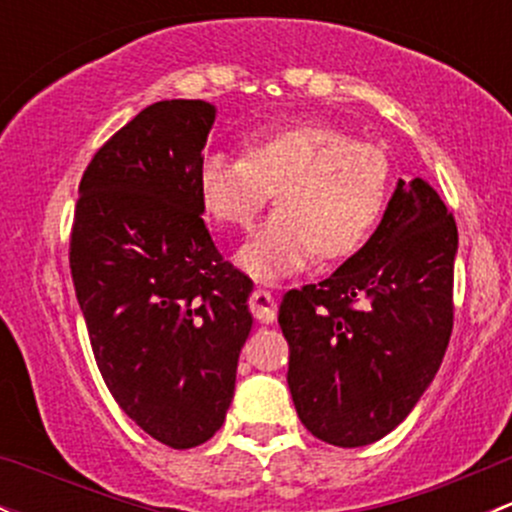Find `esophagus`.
Returning a JSON list of instances; mask_svg holds the SVG:
<instances>
[{"mask_svg": "<svg viewBox=\"0 0 512 512\" xmlns=\"http://www.w3.org/2000/svg\"><path fill=\"white\" fill-rule=\"evenodd\" d=\"M252 313H255V318L260 320V323H274L277 320V303H274L272 294L265 289H257L255 294H252Z\"/></svg>", "mask_w": 512, "mask_h": 512, "instance_id": "34e87169", "label": "esophagus"}]
</instances>
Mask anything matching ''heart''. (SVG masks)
<instances>
[{
    "label": "heart",
    "mask_w": 512,
    "mask_h": 512,
    "mask_svg": "<svg viewBox=\"0 0 512 512\" xmlns=\"http://www.w3.org/2000/svg\"><path fill=\"white\" fill-rule=\"evenodd\" d=\"M389 179V157L379 145L328 123H294L255 133L245 157L206 155L199 196L216 221L247 228L277 192L279 211L238 252L245 272L274 282L301 272L316 255H355L379 223Z\"/></svg>",
    "instance_id": "obj_1"
}]
</instances>
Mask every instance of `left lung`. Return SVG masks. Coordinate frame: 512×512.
I'll return each instance as SVG.
<instances>
[{
  "instance_id": "1",
  "label": "left lung",
  "mask_w": 512,
  "mask_h": 512,
  "mask_svg": "<svg viewBox=\"0 0 512 512\" xmlns=\"http://www.w3.org/2000/svg\"><path fill=\"white\" fill-rule=\"evenodd\" d=\"M457 223L425 179H398L384 218L318 284L286 291L279 325L308 432L364 447L408 418L452 335Z\"/></svg>"
}]
</instances>
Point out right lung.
Returning a JSON list of instances; mask_svg holds the SVG:
<instances>
[{
	"label": "right lung",
	"mask_w": 512,
	"mask_h": 512,
	"mask_svg": "<svg viewBox=\"0 0 512 512\" xmlns=\"http://www.w3.org/2000/svg\"><path fill=\"white\" fill-rule=\"evenodd\" d=\"M216 106L157 101L82 174L70 269L94 359L121 411L162 445L226 420L252 330V282L206 228L199 165Z\"/></svg>",
	"instance_id": "right-lung-1"
}]
</instances>
